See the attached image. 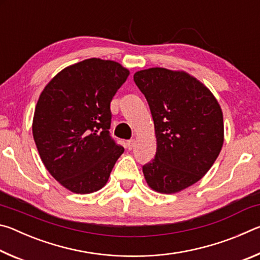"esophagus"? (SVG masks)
<instances>
[{
  "label": "esophagus",
  "mask_w": 260,
  "mask_h": 260,
  "mask_svg": "<svg viewBox=\"0 0 260 260\" xmlns=\"http://www.w3.org/2000/svg\"><path fill=\"white\" fill-rule=\"evenodd\" d=\"M134 144H135V141L134 140L127 141V148H128V150H132V149H133Z\"/></svg>",
  "instance_id": "esophagus-1"
}]
</instances>
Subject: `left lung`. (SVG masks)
<instances>
[{"mask_svg":"<svg viewBox=\"0 0 260 260\" xmlns=\"http://www.w3.org/2000/svg\"><path fill=\"white\" fill-rule=\"evenodd\" d=\"M134 81L148 101L157 149L142 167L152 190L175 193L204 177L223 144V116L217 99L186 71L150 68Z\"/></svg>","mask_w":260,"mask_h":260,"instance_id":"left-lung-1","label":"left lung"}]
</instances>
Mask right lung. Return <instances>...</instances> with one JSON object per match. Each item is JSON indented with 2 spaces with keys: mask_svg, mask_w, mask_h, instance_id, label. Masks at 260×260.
<instances>
[{
  "mask_svg": "<svg viewBox=\"0 0 260 260\" xmlns=\"http://www.w3.org/2000/svg\"><path fill=\"white\" fill-rule=\"evenodd\" d=\"M129 76L114 60L89 58L61 70L35 107L32 132L51 177L74 193L107 184L124 148L110 138V103Z\"/></svg>",
  "mask_w": 260,
  "mask_h": 260,
  "instance_id": "obj_1",
  "label": "right lung"
}]
</instances>
